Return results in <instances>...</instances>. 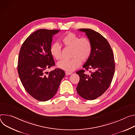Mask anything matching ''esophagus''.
Returning <instances> with one entry per match:
<instances>
[{
    "label": "esophagus",
    "instance_id": "esophagus-1",
    "mask_svg": "<svg viewBox=\"0 0 135 135\" xmlns=\"http://www.w3.org/2000/svg\"><path fill=\"white\" fill-rule=\"evenodd\" d=\"M72 72H68V71H66L65 72V74L66 76H68V75H71V74H72Z\"/></svg>",
    "mask_w": 135,
    "mask_h": 135
}]
</instances>
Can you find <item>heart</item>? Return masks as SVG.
Listing matches in <instances>:
<instances>
[{"label": "heart", "mask_w": 135, "mask_h": 135, "mask_svg": "<svg viewBox=\"0 0 135 135\" xmlns=\"http://www.w3.org/2000/svg\"><path fill=\"white\" fill-rule=\"evenodd\" d=\"M62 42L64 47L72 49L71 57L72 58L62 60L57 64L58 68L65 71L76 70L80 66L81 61H86L92 52V44L86 37L80 38L72 33H68L62 38ZM50 51L51 55L56 60L62 59V49L58 43L52 44Z\"/></svg>", "instance_id": "b5f03b06"}]
</instances>
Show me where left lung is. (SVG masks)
I'll return each mask as SVG.
<instances>
[{
    "label": "left lung",
    "mask_w": 135,
    "mask_h": 135,
    "mask_svg": "<svg viewBox=\"0 0 135 135\" xmlns=\"http://www.w3.org/2000/svg\"><path fill=\"white\" fill-rule=\"evenodd\" d=\"M85 33L92 44V52L83 65L85 70L76 73L80 80L76 88L83 98L92 100L102 95L110 86L115 72V61L113 50L107 40L100 33L91 29H79Z\"/></svg>",
    "instance_id": "1"
}]
</instances>
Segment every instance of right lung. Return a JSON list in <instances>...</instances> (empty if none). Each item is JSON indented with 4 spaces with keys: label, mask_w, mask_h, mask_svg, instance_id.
Segmentation results:
<instances>
[{
    "label": "right lung",
    "mask_w": 135,
    "mask_h": 135,
    "mask_svg": "<svg viewBox=\"0 0 135 135\" xmlns=\"http://www.w3.org/2000/svg\"><path fill=\"white\" fill-rule=\"evenodd\" d=\"M59 32L37 30L26 39L19 52L18 71L21 83L30 95L40 101L54 97L65 74L61 69L46 72L55 64L50 49L52 37Z\"/></svg>",
    "instance_id": "right-lung-1"
}]
</instances>
